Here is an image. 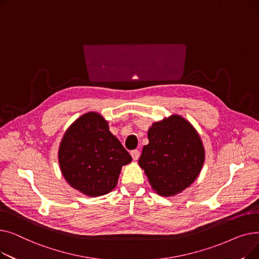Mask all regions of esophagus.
Segmentation results:
<instances>
[{
	"label": "esophagus",
	"instance_id": "1",
	"mask_svg": "<svg viewBox=\"0 0 259 259\" xmlns=\"http://www.w3.org/2000/svg\"><path fill=\"white\" fill-rule=\"evenodd\" d=\"M140 151L139 150H132L131 151V156H132V158L134 159V160H138L139 159V157H140Z\"/></svg>",
	"mask_w": 259,
	"mask_h": 259
}]
</instances>
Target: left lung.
I'll return each mask as SVG.
<instances>
[{"instance_id": "1", "label": "left lung", "mask_w": 259, "mask_h": 259, "mask_svg": "<svg viewBox=\"0 0 259 259\" xmlns=\"http://www.w3.org/2000/svg\"><path fill=\"white\" fill-rule=\"evenodd\" d=\"M139 165L161 196L181 193L198 176L205 150L194 127L180 115L154 122L148 131Z\"/></svg>"}]
</instances>
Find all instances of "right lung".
<instances>
[{"mask_svg":"<svg viewBox=\"0 0 259 259\" xmlns=\"http://www.w3.org/2000/svg\"><path fill=\"white\" fill-rule=\"evenodd\" d=\"M132 160L108 122L95 112L81 115L60 145L59 162L65 180L88 196H101L115 188L121 167Z\"/></svg>","mask_w":259,"mask_h":259,"instance_id":"add662e5","label":"right lung"}]
</instances>
